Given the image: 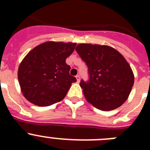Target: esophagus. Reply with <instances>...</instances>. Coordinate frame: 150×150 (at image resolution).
<instances>
[{"mask_svg":"<svg viewBox=\"0 0 150 150\" xmlns=\"http://www.w3.org/2000/svg\"><path fill=\"white\" fill-rule=\"evenodd\" d=\"M76 81H77L78 83H79V80H80V76H79V75H76Z\"/></svg>","mask_w":150,"mask_h":150,"instance_id":"esophagus-1","label":"esophagus"}]
</instances>
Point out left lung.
Here are the masks:
<instances>
[{
	"instance_id": "obj_1",
	"label": "left lung",
	"mask_w": 150,
	"mask_h": 150,
	"mask_svg": "<svg viewBox=\"0 0 150 150\" xmlns=\"http://www.w3.org/2000/svg\"><path fill=\"white\" fill-rule=\"evenodd\" d=\"M76 51L88 67L89 80L79 83L87 101L103 111L122 105L134 82L133 71L124 56L106 45L80 43Z\"/></svg>"
}]
</instances>
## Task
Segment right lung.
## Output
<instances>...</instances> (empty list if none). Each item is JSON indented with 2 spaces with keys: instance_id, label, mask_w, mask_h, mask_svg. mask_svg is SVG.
Returning <instances> with one entry per match:
<instances>
[{
  "instance_id": "right-lung-1",
  "label": "right lung",
  "mask_w": 150,
  "mask_h": 150,
  "mask_svg": "<svg viewBox=\"0 0 150 150\" xmlns=\"http://www.w3.org/2000/svg\"><path fill=\"white\" fill-rule=\"evenodd\" d=\"M76 43L47 41L30 50L19 64L18 79L22 95L30 103L47 107L64 98L76 78L65 60Z\"/></svg>"
}]
</instances>
